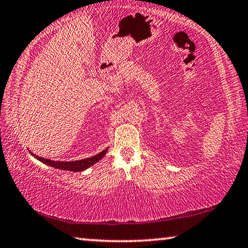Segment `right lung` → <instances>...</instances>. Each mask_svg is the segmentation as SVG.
<instances>
[{
	"mask_svg": "<svg viewBox=\"0 0 248 248\" xmlns=\"http://www.w3.org/2000/svg\"><path fill=\"white\" fill-rule=\"evenodd\" d=\"M108 151V148L103 150L102 152H99L98 154L94 155V156L84 158V159H78V161H52V159L49 158H44L40 157L38 155L31 153V155L35 158L38 159L41 163H44L46 165H49L51 167H54V169H59V170H70V171H83L89 169V167L93 166L96 164L98 161H100L105 155H106Z\"/></svg>",
	"mask_w": 248,
	"mask_h": 248,
	"instance_id": "obj_1",
	"label": "right lung"
}]
</instances>
